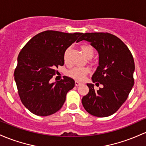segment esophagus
<instances>
[{"mask_svg":"<svg viewBox=\"0 0 146 146\" xmlns=\"http://www.w3.org/2000/svg\"><path fill=\"white\" fill-rule=\"evenodd\" d=\"M75 84H76V86H78L81 85V84H82V83L80 82H78V81H76L75 82Z\"/></svg>","mask_w":146,"mask_h":146,"instance_id":"obj_1","label":"esophagus"}]
</instances>
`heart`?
I'll use <instances>...</instances> for the list:
<instances>
[{
    "label": "heart",
    "mask_w": 146,
    "mask_h": 146,
    "mask_svg": "<svg viewBox=\"0 0 146 146\" xmlns=\"http://www.w3.org/2000/svg\"><path fill=\"white\" fill-rule=\"evenodd\" d=\"M81 49L82 50L83 54L88 59H91L93 57L94 53V48L89 45H82L81 46ZM67 52L66 51L64 55V61L65 63L67 62ZM89 68L86 67H75L71 68L67 72V75L71 78L76 80H83L85 78L86 75L89 73Z\"/></svg>",
    "instance_id": "obj_1"
}]
</instances>
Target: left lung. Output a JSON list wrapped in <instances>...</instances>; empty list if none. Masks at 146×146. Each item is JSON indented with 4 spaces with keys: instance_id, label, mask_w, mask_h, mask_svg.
Instances as JSON below:
<instances>
[{
    "instance_id": "1",
    "label": "left lung",
    "mask_w": 146,
    "mask_h": 146,
    "mask_svg": "<svg viewBox=\"0 0 146 146\" xmlns=\"http://www.w3.org/2000/svg\"><path fill=\"white\" fill-rule=\"evenodd\" d=\"M88 41L98 52V66L92 76L94 84L87 83L89 91L82 99L88 113L97 117L114 113L127 100L134 86L135 66L129 50L119 38L110 33H84L78 39Z\"/></svg>"
}]
</instances>
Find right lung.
Masks as SVG:
<instances>
[{
	"label": "right lung",
	"instance_id": "obj_1",
	"mask_svg": "<svg viewBox=\"0 0 146 146\" xmlns=\"http://www.w3.org/2000/svg\"><path fill=\"white\" fill-rule=\"evenodd\" d=\"M82 33H65L47 30L33 36L21 50L14 71L19 95L32 113L50 116L60 110L75 81L67 76L50 83L56 68L64 64L66 50Z\"/></svg>",
	"mask_w": 146,
	"mask_h": 146
}]
</instances>
